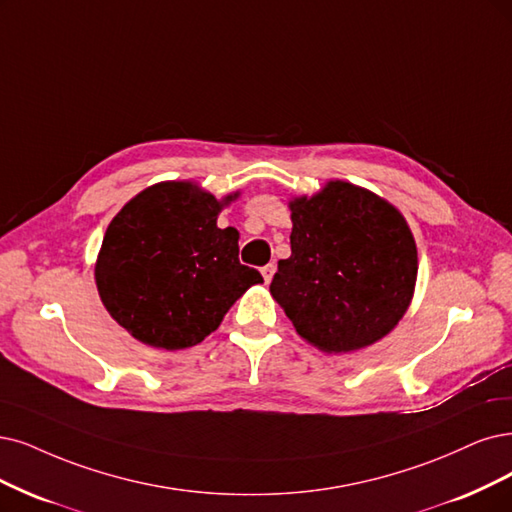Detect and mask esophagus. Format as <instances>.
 <instances>
[{
  "instance_id": "obj_1",
  "label": "esophagus",
  "mask_w": 512,
  "mask_h": 512,
  "mask_svg": "<svg viewBox=\"0 0 512 512\" xmlns=\"http://www.w3.org/2000/svg\"><path fill=\"white\" fill-rule=\"evenodd\" d=\"M274 272H276V266H274V263H268V266H263V268H261V276H263V280H266V285H268V282L274 278Z\"/></svg>"
}]
</instances>
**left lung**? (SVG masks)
Listing matches in <instances>:
<instances>
[{"label": "left lung", "mask_w": 512, "mask_h": 512, "mask_svg": "<svg viewBox=\"0 0 512 512\" xmlns=\"http://www.w3.org/2000/svg\"><path fill=\"white\" fill-rule=\"evenodd\" d=\"M291 257L270 285L297 335L327 354L367 348L411 306L418 249L403 213L342 179L289 200Z\"/></svg>", "instance_id": "8db88e82"}]
</instances>
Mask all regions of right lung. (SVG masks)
Wrapping results in <instances>:
<instances>
[{
    "label": "right lung",
    "mask_w": 512,
    "mask_h": 512,
    "mask_svg": "<svg viewBox=\"0 0 512 512\" xmlns=\"http://www.w3.org/2000/svg\"><path fill=\"white\" fill-rule=\"evenodd\" d=\"M221 200L196 181H160L111 219L94 263L109 316L141 344L183 350L211 335L257 270L238 261V230L217 227Z\"/></svg>",
    "instance_id": "obj_1"
}]
</instances>
